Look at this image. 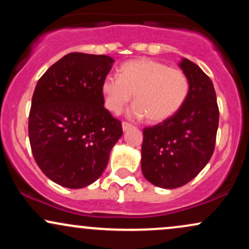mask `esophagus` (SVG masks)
<instances>
[{
    "label": "esophagus",
    "instance_id": "34e87169",
    "mask_svg": "<svg viewBox=\"0 0 249 249\" xmlns=\"http://www.w3.org/2000/svg\"><path fill=\"white\" fill-rule=\"evenodd\" d=\"M122 127H123V131H127L128 128H132L133 126L131 124H128V123H126V122H123Z\"/></svg>",
    "mask_w": 249,
    "mask_h": 249
}]
</instances>
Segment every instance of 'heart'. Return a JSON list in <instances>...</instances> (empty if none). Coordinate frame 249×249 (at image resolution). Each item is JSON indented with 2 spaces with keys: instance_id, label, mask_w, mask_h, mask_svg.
<instances>
[{
  "instance_id": "b5f03b06",
  "label": "heart",
  "mask_w": 249,
  "mask_h": 249,
  "mask_svg": "<svg viewBox=\"0 0 249 249\" xmlns=\"http://www.w3.org/2000/svg\"><path fill=\"white\" fill-rule=\"evenodd\" d=\"M105 107L119 115L134 95L133 118L147 117L150 123L170 119L182 107L190 93V81L184 71L150 58L126 62L118 77L108 75L102 83Z\"/></svg>"
}]
</instances>
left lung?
<instances>
[{
    "instance_id": "1",
    "label": "left lung",
    "mask_w": 249,
    "mask_h": 249,
    "mask_svg": "<svg viewBox=\"0 0 249 249\" xmlns=\"http://www.w3.org/2000/svg\"><path fill=\"white\" fill-rule=\"evenodd\" d=\"M179 67L190 81L186 102L170 119L142 130V174L154 186L168 190L184 186L206 166L219 125L210 77L187 58H182Z\"/></svg>"
}]
</instances>
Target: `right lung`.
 I'll return each instance as SVG.
<instances>
[{"label":"right lung","mask_w":249,"mask_h":249,"mask_svg":"<svg viewBox=\"0 0 249 249\" xmlns=\"http://www.w3.org/2000/svg\"><path fill=\"white\" fill-rule=\"evenodd\" d=\"M113 58L71 53L37 82L29 113V141L42 172L63 187L83 188L104 172L123 134L104 107L102 83Z\"/></svg>","instance_id":"right-lung-1"}]
</instances>
